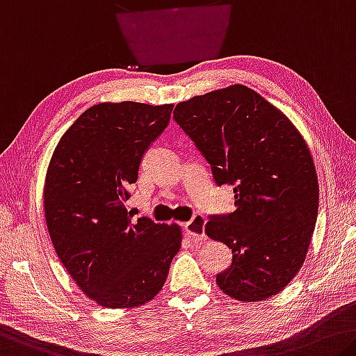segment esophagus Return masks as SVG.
Segmentation results:
<instances>
[{
    "label": "esophagus",
    "mask_w": 356,
    "mask_h": 356,
    "mask_svg": "<svg viewBox=\"0 0 356 356\" xmlns=\"http://www.w3.org/2000/svg\"><path fill=\"white\" fill-rule=\"evenodd\" d=\"M204 225H206V218L202 216H195L193 220H190L184 225V231L185 236L188 239L193 241H204L206 234H204Z\"/></svg>",
    "instance_id": "esophagus-1"
}]
</instances>
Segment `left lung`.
<instances>
[{"instance_id": "obj_1", "label": "left lung", "mask_w": 356, "mask_h": 356, "mask_svg": "<svg viewBox=\"0 0 356 356\" xmlns=\"http://www.w3.org/2000/svg\"><path fill=\"white\" fill-rule=\"evenodd\" d=\"M174 118L216 182L234 185V212L204 228L233 250L217 285L242 302L269 300L301 269L317 222L318 179L307 143L284 112L241 83L182 101Z\"/></svg>"}]
</instances>
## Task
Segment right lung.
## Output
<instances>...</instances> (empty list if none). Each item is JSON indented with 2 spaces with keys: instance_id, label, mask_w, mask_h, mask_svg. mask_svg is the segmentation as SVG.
Here are the masks:
<instances>
[{
  "instance_id": "right-lung-1",
  "label": "right lung",
  "mask_w": 356,
  "mask_h": 356,
  "mask_svg": "<svg viewBox=\"0 0 356 356\" xmlns=\"http://www.w3.org/2000/svg\"><path fill=\"white\" fill-rule=\"evenodd\" d=\"M172 104H95L66 129L44 180V216L54 249L90 300L107 309L143 306L165 285L182 244L177 223L133 220L128 188Z\"/></svg>"
}]
</instances>
